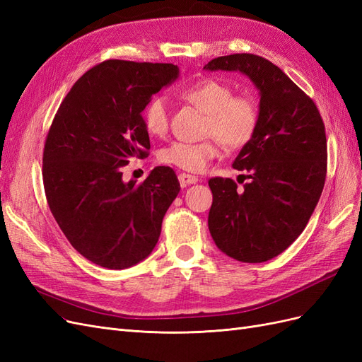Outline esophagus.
I'll return each instance as SVG.
<instances>
[{"label":"esophagus","mask_w":362,"mask_h":362,"mask_svg":"<svg viewBox=\"0 0 362 362\" xmlns=\"http://www.w3.org/2000/svg\"><path fill=\"white\" fill-rule=\"evenodd\" d=\"M178 180L181 182V185H190V184H196L199 180L198 177H194V175H190V173H180L178 175Z\"/></svg>","instance_id":"esophagus-1"}]
</instances>
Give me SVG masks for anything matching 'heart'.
Returning <instances> with one entry per match:
<instances>
[{
	"label": "heart",
	"instance_id": "b5f03b06",
	"mask_svg": "<svg viewBox=\"0 0 362 362\" xmlns=\"http://www.w3.org/2000/svg\"><path fill=\"white\" fill-rule=\"evenodd\" d=\"M180 95L184 101L205 113L202 136L206 139L196 144L173 141L158 151L160 163L187 172H201L218 156V144L228 151H235L247 145L255 136L259 110L250 95H233L231 86L216 78H204L185 87ZM141 119L148 134L157 137L166 134L170 122L166 96L151 98Z\"/></svg>",
	"mask_w": 362,
	"mask_h": 362
}]
</instances>
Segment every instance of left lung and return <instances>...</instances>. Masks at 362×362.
<instances>
[{
  "label": "left lung",
  "instance_id": "1",
  "mask_svg": "<svg viewBox=\"0 0 362 362\" xmlns=\"http://www.w3.org/2000/svg\"><path fill=\"white\" fill-rule=\"evenodd\" d=\"M204 69L240 71L259 89L258 129L233 164L247 172L240 177L249 182L237 189L231 178L208 181V228L228 257L264 262L302 234L320 199L327 168L323 119L311 98L264 57L231 54Z\"/></svg>",
  "mask_w": 362,
  "mask_h": 362
}]
</instances>
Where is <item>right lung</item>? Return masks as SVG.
<instances>
[{"label": "right lung", "instance_id": "right-lung-1", "mask_svg": "<svg viewBox=\"0 0 362 362\" xmlns=\"http://www.w3.org/2000/svg\"><path fill=\"white\" fill-rule=\"evenodd\" d=\"M178 76L172 63L105 60L76 80L52 119L42 157L47 202L74 249L98 266L145 259L181 190L169 166L140 184L122 180L129 160L149 156L141 112Z\"/></svg>", "mask_w": 362, "mask_h": 362}]
</instances>
